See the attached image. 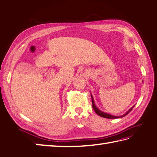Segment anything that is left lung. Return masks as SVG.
<instances>
[{"mask_svg":"<svg viewBox=\"0 0 157 157\" xmlns=\"http://www.w3.org/2000/svg\"><path fill=\"white\" fill-rule=\"evenodd\" d=\"M90 95H91V93H90ZM91 98H92V104H93V109H94V110L95 111V113L98 114V115H99V116H100V117H104V118H106V119H117V118H121V117H124V116H126V115H127L128 113H129L131 110H132V108H133V107L135 106H132V108H130L129 110H128L127 112L124 114V115H121V116H115V115H110V114H108V113H104V112H103V111H101V110H100L99 109V108L97 107V106L95 105V101H94V99H93V95H91Z\"/></svg>","mask_w":157,"mask_h":157,"instance_id":"1","label":"left lung"}]
</instances>
